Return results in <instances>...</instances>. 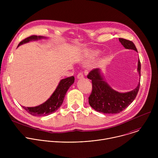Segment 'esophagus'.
Wrapping results in <instances>:
<instances>
[{
  "instance_id": "esophagus-1",
  "label": "esophagus",
  "mask_w": 158,
  "mask_h": 158,
  "mask_svg": "<svg viewBox=\"0 0 158 158\" xmlns=\"http://www.w3.org/2000/svg\"><path fill=\"white\" fill-rule=\"evenodd\" d=\"M77 78L79 79H81L84 78V75H83V74H82V73H79L77 74Z\"/></svg>"
}]
</instances>
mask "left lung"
Masks as SVG:
<instances>
[{"label":"left lung","instance_id":"left-lung-1","mask_svg":"<svg viewBox=\"0 0 158 158\" xmlns=\"http://www.w3.org/2000/svg\"><path fill=\"white\" fill-rule=\"evenodd\" d=\"M119 42L125 49L136 51L134 43L123 38H119ZM138 72L141 76V63L138 62ZM87 78L92 81L93 90L89 98V103L94 110L104 114H117L127 107L136 98L140 85L126 93H119L112 89L104 80L100 69H95L87 75Z\"/></svg>","mask_w":158,"mask_h":158}]
</instances>
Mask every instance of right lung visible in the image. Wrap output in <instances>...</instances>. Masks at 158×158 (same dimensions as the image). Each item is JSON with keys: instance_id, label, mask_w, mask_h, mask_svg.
I'll use <instances>...</instances> for the list:
<instances>
[{"instance_id": "add662e5", "label": "right lung", "mask_w": 158, "mask_h": 158, "mask_svg": "<svg viewBox=\"0 0 158 158\" xmlns=\"http://www.w3.org/2000/svg\"><path fill=\"white\" fill-rule=\"evenodd\" d=\"M44 36L32 35L30 36L22 41H21L18 46L26 43H28L30 41L37 40L41 39H46ZM74 82V77L71 76L67 77L60 81L57 87L53 94L51 97L44 103L35 107H25L22 106L27 112L34 116H48L55 111H56L62 105L64 99L65 94L67 90L71 87V85Z\"/></svg>"}]
</instances>
